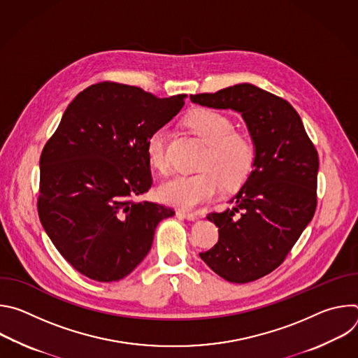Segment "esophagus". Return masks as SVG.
Listing matches in <instances>:
<instances>
[{
    "mask_svg": "<svg viewBox=\"0 0 358 358\" xmlns=\"http://www.w3.org/2000/svg\"><path fill=\"white\" fill-rule=\"evenodd\" d=\"M177 215H180V217H182V218H185L188 221H194V220L198 218V215L195 213H189V211H185V210H178Z\"/></svg>",
    "mask_w": 358,
    "mask_h": 358,
    "instance_id": "34e87169",
    "label": "esophagus"
}]
</instances>
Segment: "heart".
I'll return each mask as SVG.
<instances>
[{
    "instance_id": "heart-1",
    "label": "heart",
    "mask_w": 358,
    "mask_h": 358,
    "mask_svg": "<svg viewBox=\"0 0 358 358\" xmlns=\"http://www.w3.org/2000/svg\"><path fill=\"white\" fill-rule=\"evenodd\" d=\"M185 124L203 143L201 171L195 174H177L162 184L160 196L171 206L191 210L199 203L213 199L222 188L241 185L250 174L257 151L252 140L234 130V123L214 109H195L185 117ZM169 130L160 126L152 130L144 143L148 163L164 171L167 169Z\"/></svg>"
}]
</instances>
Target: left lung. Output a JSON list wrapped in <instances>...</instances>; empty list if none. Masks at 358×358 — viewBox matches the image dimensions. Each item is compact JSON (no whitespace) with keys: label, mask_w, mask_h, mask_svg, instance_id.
Instances as JSON below:
<instances>
[{"label":"left lung","mask_w":358,"mask_h":358,"mask_svg":"<svg viewBox=\"0 0 358 358\" xmlns=\"http://www.w3.org/2000/svg\"><path fill=\"white\" fill-rule=\"evenodd\" d=\"M191 101L239 112L257 151L253 170L231 199L234 207L210 213L218 242L199 257L232 283L258 280L283 264L317 207V150L287 100L250 83Z\"/></svg>","instance_id":"left-lung-1"}]
</instances>
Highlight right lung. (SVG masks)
<instances>
[{
    "label": "right lung",
    "mask_w": 358,
    "mask_h": 358,
    "mask_svg": "<svg viewBox=\"0 0 358 358\" xmlns=\"http://www.w3.org/2000/svg\"><path fill=\"white\" fill-rule=\"evenodd\" d=\"M141 87L99 82L82 90L43 145L38 215L62 257L97 282L126 278L151 249L163 203L134 201L152 185L144 143L184 106Z\"/></svg>",
    "instance_id": "obj_1"
}]
</instances>
